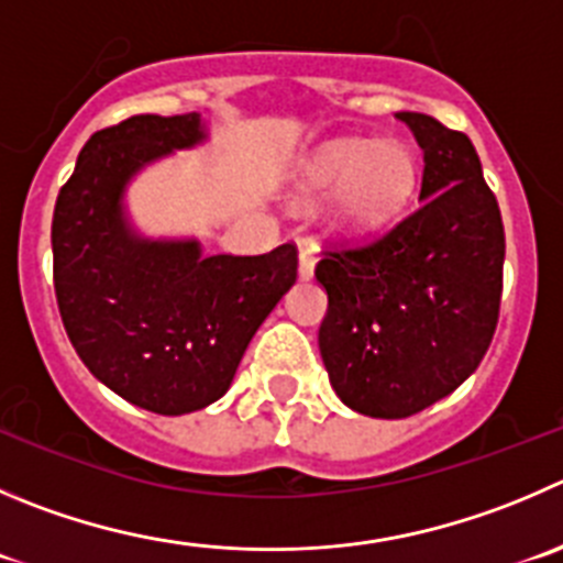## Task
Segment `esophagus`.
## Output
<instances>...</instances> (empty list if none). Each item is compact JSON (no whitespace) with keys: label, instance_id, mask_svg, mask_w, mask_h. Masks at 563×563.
Returning <instances> with one entry per match:
<instances>
[{"label":"esophagus","instance_id":"obj_1","mask_svg":"<svg viewBox=\"0 0 563 563\" xmlns=\"http://www.w3.org/2000/svg\"><path fill=\"white\" fill-rule=\"evenodd\" d=\"M314 262H318V256H314V249H309V245H301V251H298V276L312 278L314 276Z\"/></svg>","mask_w":563,"mask_h":563}]
</instances>
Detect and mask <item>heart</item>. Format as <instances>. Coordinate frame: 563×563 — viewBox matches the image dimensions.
I'll return each mask as SVG.
<instances>
[{
	"label": "heart",
	"mask_w": 563,
	"mask_h": 563,
	"mask_svg": "<svg viewBox=\"0 0 563 563\" xmlns=\"http://www.w3.org/2000/svg\"><path fill=\"white\" fill-rule=\"evenodd\" d=\"M420 187V159L406 143L334 141L303 163V201L336 196L331 229L342 238H371L395 227Z\"/></svg>",
	"instance_id": "1"
}]
</instances>
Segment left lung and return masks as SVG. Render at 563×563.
Listing matches in <instances>:
<instances>
[{"label":"left lung","instance_id":"left-lung-1","mask_svg":"<svg viewBox=\"0 0 563 563\" xmlns=\"http://www.w3.org/2000/svg\"><path fill=\"white\" fill-rule=\"evenodd\" d=\"M422 148V205L376 243L325 251L320 356L345 406L400 420L481 365L503 292L500 207L464 132L398 112Z\"/></svg>","mask_w":563,"mask_h":563}]
</instances>
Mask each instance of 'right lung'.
Segmentation results:
<instances>
[{
    "mask_svg": "<svg viewBox=\"0 0 563 563\" xmlns=\"http://www.w3.org/2000/svg\"><path fill=\"white\" fill-rule=\"evenodd\" d=\"M205 137L198 112L132 115L96 132L52 218L55 296L74 351L104 387L154 415L216 404L298 276L292 243L205 256L192 238L135 232L124 212L132 176Z\"/></svg>",
    "mask_w": 563,
    "mask_h": 563,
    "instance_id": "1",
    "label": "right lung"
}]
</instances>
